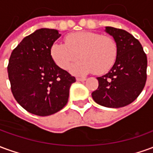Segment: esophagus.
<instances>
[{"label": "esophagus", "mask_w": 153, "mask_h": 153, "mask_svg": "<svg viewBox=\"0 0 153 153\" xmlns=\"http://www.w3.org/2000/svg\"><path fill=\"white\" fill-rule=\"evenodd\" d=\"M77 81H85L86 79L85 78H76Z\"/></svg>", "instance_id": "1"}]
</instances>
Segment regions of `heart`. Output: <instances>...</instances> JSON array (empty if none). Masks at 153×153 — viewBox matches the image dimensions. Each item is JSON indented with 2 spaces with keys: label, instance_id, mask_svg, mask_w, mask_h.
Wrapping results in <instances>:
<instances>
[{
  "label": "heart",
  "instance_id": "heart-1",
  "mask_svg": "<svg viewBox=\"0 0 153 153\" xmlns=\"http://www.w3.org/2000/svg\"><path fill=\"white\" fill-rule=\"evenodd\" d=\"M65 42H55L51 56L58 66L68 70L77 60H82L71 69L75 74L93 72L102 74L109 71L116 60L118 46L115 39L93 32H77L68 34Z\"/></svg>",
  "mask_w": 153,
  "mask_h": 153
}]
</instances>
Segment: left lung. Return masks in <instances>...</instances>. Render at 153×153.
<instances>
[{"mask_svg": "<svg viewBox=\"0 0 153 153\" xmlns=\"http://www.w3.org/2000/svg\"><path fill=\"white\" fill-rule=\"evenodd\" d=\"M118 46L112 68L97 77L98 88L92 93L93 99L101 106L119 108L133 102L141 93L147 80V56L139 41L125 30L106 27Z\"/></svg>", "mask_w": 153, "mask_h": 153, "instance_id": "obj_1", "label": "left lung"}]
</instances>
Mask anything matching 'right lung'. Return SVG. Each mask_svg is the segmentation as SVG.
Returning <instances> with one entry per match:
<instances>
[{
	"mask_svg": "<svg viewBox=\"0 0 153 153\" xmlns=\"http://www.w3.org/2000/svg\"><path fill=\"white\" fill-rule=\"evenodd\" d=\"M60 36L56 29H38L25 37L10 57L7 70L13 96L33 115L47 116L60 111L76 81L51 56V46Z\"/></svg>",
	"mask_w": 153,
	"mask_h": 153,
	"instance_id": "1",
	"label": "right lung"
}]
</instances>
